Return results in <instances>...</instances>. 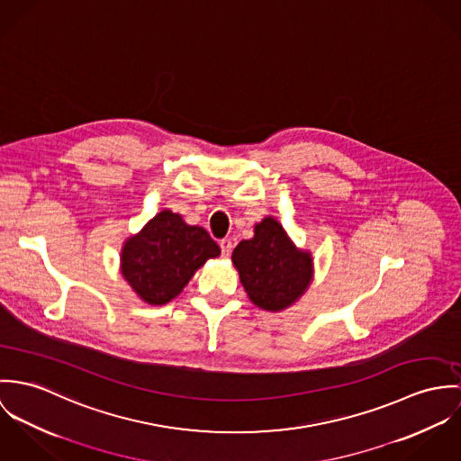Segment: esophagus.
<instances>
[{"label":"esophagus","mask_w":461,"mask_h":461,"mask_svg":"<svg viewBox=\"0 0 461 461\" xmlns=\"http://www.w3.org/2000/svg\"><path fill=\"white\" fill-rule=\"evenodd\" d=\"M219 246H221V253H222V256L231 255V251H233V244H231V240H230V239H222V240L219 242Z\"/></svg>","instance_id":"obj_1"}]
</instances>
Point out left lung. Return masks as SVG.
I'll use <instances>...</instances> for the list:
<instances>
[{
    "instance_id": "1",
    "label": "left lung",
    "mask_w": 461,
    "mask_h": 461,
    "mask_svg": "<svg viewBox=\"0 0 461 461\" xmlns=\"http://www.w3.org/2000/svg\"><path fill=\"white\" fill-rule=\"evenodd\" d=\"M231 259L249 299L267 311L294 304L311 283V258L295 249L272 217L256 226L251 240H242L235 248Z\"/></svg>"
}]
</instances>
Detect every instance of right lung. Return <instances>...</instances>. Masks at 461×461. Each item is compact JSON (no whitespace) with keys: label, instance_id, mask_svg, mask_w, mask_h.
Segmentation results:
<instances>
[{"label":"right lung","instance_id":"obj_1","mask_svg":"<svg viewBox=\"0 0 461 461\" xmlns=\"http://www.w3.org/2000/svg\"><path fill=\"white\" fill-rule=\"evenodd\" d=\"M221 249L200 226H187L178 213L164 210L129 239L122 253V274L149 304H166L189 283L196 268Z\"/></svg>","mask_w":461,"mask_h":461}]
</instances>
